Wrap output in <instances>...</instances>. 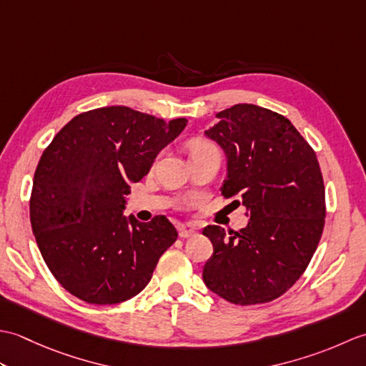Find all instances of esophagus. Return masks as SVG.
<instances>
[{
    "instance_id": "esophagus-1",
    "label": "esophagus",
    "mask_w": 366,
    "mask_h": 366,
    "mask_svg": "<svg viewBox=\"0 0 366 366\" xmlns=\"http://www.w3.org/2000/svg\"><path fill=\"white\" fill-rule=\"evenodd\" d=\"M195 234H197V228L192 227V224H181V227H179V236L182 239L193 237Z\"/></svg>"
}]
</instances>
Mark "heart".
Here are the masks:
<instances>
[{
    "mask_svg": "<svg viewBox=\"0 0 366 366\" xmlns=\"http://www.w3.org/2000/svg\"><path fill=\"white\" fill-rule=\"evenodd\" d=\"M207 149H217V147L212 143L206 142V139H195V142H192L190 144V154L207 151Z\"/></svg>",
    "mask_w": 366,
    "mask_h": 366,
    "instance_id": "heart-1",
    "label": "heart"
}]
</instances>
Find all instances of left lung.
<instances>
[{
    "label": "left lung",
    "mask_w": 366,
    "mask_h": 366,
    "mask_svg": "<svg viewBox=\"0 0 366 366\" xmlns=\"http://www.w3.org/2000/svg\"><path fill=\"white\" fill-rule=\"evenodd\" d=\"M206 130L228 159L224 198L247 207L245 228L207 224L214 245L203 280L236 305L278 299L297 282L320 244L325 223L324 179L313 147L290 119L267 108L237 104L217 113Z\"/></svg>",
    "instance_id": "obj_1"
}]
</instances>
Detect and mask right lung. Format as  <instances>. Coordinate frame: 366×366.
I'll list each match as a JSON object with an SVG mask.
<instances>
[{"label":"right lung","instance_id":"add662e5","mask_svg":"<svg viewBox=\"0 0 366 366\" xmlns=\"http://www.w3.org/2000/svg\"><path fill=\"white\" fill-rule=\"evenodd\" d=\"M187 126L129 107L75 116L45 147L34 173L29 219L58 283L94 305H114L149 283L177 231L165 215L149 223L122 215L132 182Z\"/></svg>","mask_w":366,"mask_h":366}]
</instances>
